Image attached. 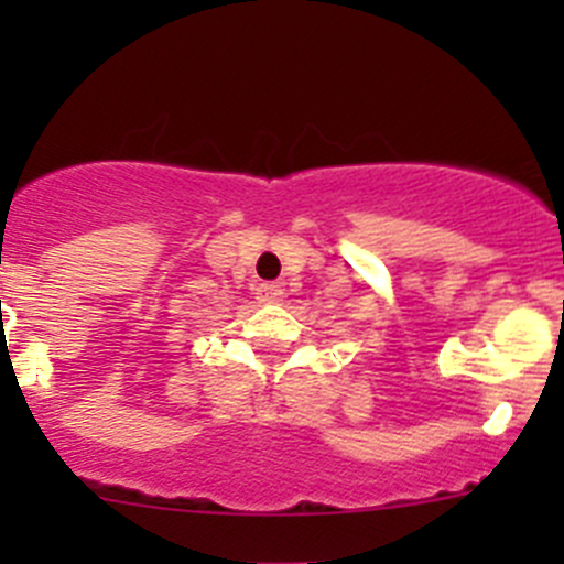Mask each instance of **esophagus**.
<instances>
[{"mask_svg": "<svg viewBox=\"0 0 564 564\" xmlns=\"http://www.w3.org/2000/svg\"><path fill=\"white\" fill-rule=\"evenodd\" d=\"M256 294H259L261 303H278V300L283 297V289L278 286V283H261Z\"/></svg>", "mask_w": 564, "mask_h": 564, "instance_id": "esophagus-1", "label": "esophagus"}]
</instances>
